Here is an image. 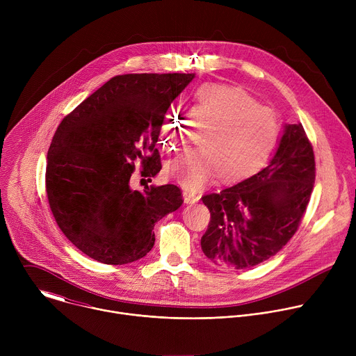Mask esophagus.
Returning <instances> with one entry per match:
<instances>
[{
    "label": "esophagus",
    "mask_w": 356,
    "mask_h": 356,
    "mask_svg": "<svg viewBox=\"0 0 356 356\" xmlns=\"http://www.w3.org/2000/svg\"><path fill=\"white\" fill-rule=\"evenodd\" d=\"M183 198H184L186 204H194V202H197L200 200V195L195 191H191V190L186 188L183 191Z\"/></svg>",
    "instance_id": "1"
}]
</instances>
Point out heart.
<instances>
[{
    "label": "heart",
    "mask_w": 356,
    "mask_h": 356,
    "mask_svg": "<svg viewBox=\"0 0 356 356\" xmlns=\"http://www.w3.org/2000/svg\"><path fill=\"white\" fill-rule=\"evenodd\" d=\"M191 115L207 127L201 138L202 150L176 161L168 169L170 177L187 188H198L220 172L224 179H236L259 166L276 143L279 122L272 108L241 88L207 84L195 90ZM181 113H170L161 131L162 143L177 150L188 132Z\"/></svg>",
    "instance_id": "1"
}]
</instances>
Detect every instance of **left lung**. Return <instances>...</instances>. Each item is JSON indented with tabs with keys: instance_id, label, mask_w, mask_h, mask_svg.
<instances>
[{
	"instance_id": "left-lung-1",
	"label": "left lung",
	"mask_w": 356,
	"mask_h": 356,
	"mask_svg": "<svg viewBox=\"0 0 356 356\" xmlns=\"http://www.w3.org/2000/svg\"><path fill=\"white\" fill-rule=\"evenodd\" d=\"M314 180V152L302 125L286 124L262 170L201 197L211 214L201 238L204 255L232 269H249L275 257L296 234Z\"/></svg>"
}]
</instances>
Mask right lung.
Masks as SVG:
<instances>
[{"label":"right lung","mask_w":356,"mask_h":356,"mask_svg":"<svg viewBox=\"0 0 356 356\" xmlns=\"http://www.w3.org/2000/svg\"><path fill=\"white\" fill-rule=\"evenodd\" d=\"M193 79L191 73L115 76L58 127L47 152L49 206L87 257L106 265L143 258L154 248L155 224L183 204L175 184L138 191L131 179L136 162L142 177L161 172L155 145L165 114Z\"/></svg>","instance_id":"1"}]
</instances>
